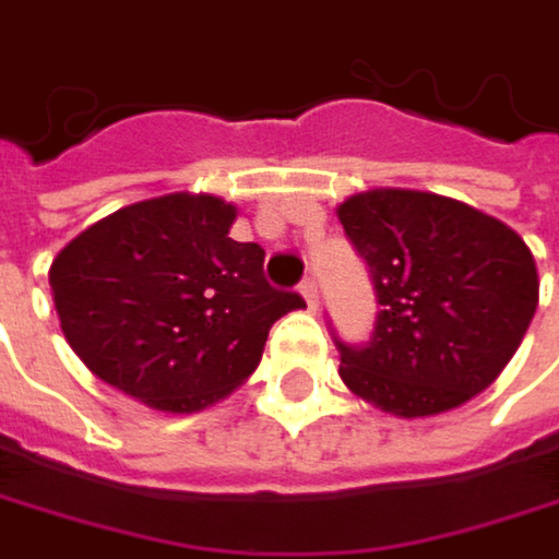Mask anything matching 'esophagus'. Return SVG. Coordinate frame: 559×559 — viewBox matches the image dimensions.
<instances>
[{
  "mask_svg": "<svg viewBox=\"0 0 559 559\" xmlns=\"http://www.w3.org/2000/svg\"><path fill=\"white\" fill-rule=\"evenodd\" d=\"M300 294H304L307 307H310V310H317V300H320V294H317V281L313 278L300 281Z\"/></svg>",
  "mask_w": 559,
  "mask_h": 559,
  "instance_id": "obj_1",
  "label": "esophagus"
}]
</instances>
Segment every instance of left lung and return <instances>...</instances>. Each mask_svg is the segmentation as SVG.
Listing matches in <instances>:
<instances>
[{
  "instance_id": "8db88e82",
  "label": "left lung",
  "mask_w": 559,
  "mask_h": 559,
  "mask_svg": "<svg viewBox=\"0 0 559 559\" xmlns=\"http://www.w3.org/2000/svg\"><path fill=\"white\" fill-rule=\"evenodd\" d=\"M338 221L381 304L368 342L332 332L348 390L416 419L496 381L537 310L525 239L461 201L400 188L348 198Z\"/></svg>"
}]
</instances>
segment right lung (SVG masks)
<instances>
[{
  "instance_id": "right-lung-1",
  "label": "right lung",
  "mask_w": 559,
  "mask_h": 559,
  "mask_svg": "<svg viewBox=\"0 0 559 559\" xmlns=\"http://www.w3.org/2000/svg\"><path fill=\"white\" fill-rule=\"evenodd\" d=\"M236 211L211 194H166L115 211L53 259L67 342L92 374L173 413L242 383L269 330L307 307L265 278V249L229 239Z\"/></svg>"
}]
</instances>
